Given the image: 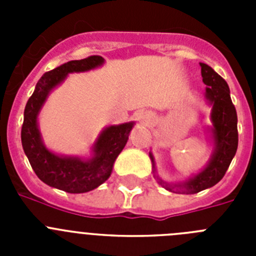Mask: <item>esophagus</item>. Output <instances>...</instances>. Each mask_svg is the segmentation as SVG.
<instances>
[{
  "mask_svg": "<svg viewBox=\"0 0 256 256\" xmlns=\"http://www.w3.org/2000/svg\"><path fill=\"white\" fill-rule=\"evenodd\" d=\"M140 119H142V120L146 122V119H148V116H146V115H142V116H140Z\"/></svg>",
  "mask_w": 256,
  "mask_h": 256,
  "instance_id": "1",
  "label": "esophagus"
}]
</instances>
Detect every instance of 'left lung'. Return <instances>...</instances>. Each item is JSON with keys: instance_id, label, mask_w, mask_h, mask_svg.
Returning a JSON list of instances; mask_svg holds the SVG:
<instances>
[{"instance_id": "1", "label": "left lung", "mask_w": 256, "mask_h": 256, "mask_svg": "<svg viewBox=\"0 0 256 256\" xmlns=\"http://www.w3.org/2000/svg\"><path fill=\"white\" fill-rule=\"evenodd\" d=\"M201 76L202 82L206 84L208 102L212 105L210 120L212 126L209 128L212 138L214 142V151L212 154L209 162L200 173L188 178L184 182L168 183L162 178H158V182L164 188L176 194H198L212 187L224 177L226 172L230 166V162L236 155L238 146V132H237V112L234 105L232 104L230 94V87L227 82L216 73L209 65L200 62ZM150 159L152 162L154 173H156L155 160L150 152Z\"/></svg>"}]
</instances>
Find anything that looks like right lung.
<instances>
[{
    "instance_id": "add662e5",
    "label": "right lung",
    "mask_w": 256,
    "mask_h": 256,
    "mask_svg": "<svg viewBox=\"0 0 256 256\" xmlns=\"http://www.w3.org/2000/svg\"><path fill=\"white\" fill-rule=\"evenodd\" d=\"M104 64L101 56L72 60L40 76L26 105L22 126V144L32 168L42 182L69 194H83L102 184L112 172L118 155L126 146L134 122L106 126L92 148L91 159L64 156L44 146L38 130V114L50 92L64 82L68 74L82 73Z\"/></svg>"
}]
</instances>
